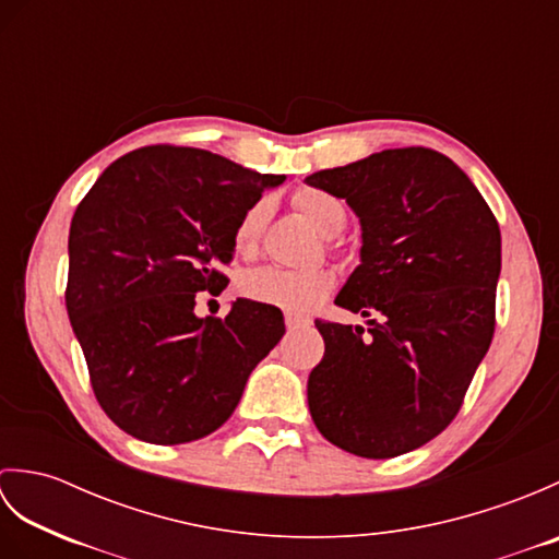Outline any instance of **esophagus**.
I'll return each instance as SVG.
<instances>
[{
	"label": "esophagus",
	"instance_id": "obj_1",
	"mask_svg": "<svg viewBox=\"0 0 559 559\" xmlns=\"http://www.w3.org/2000/svg\"><path fill=\"white\" fill-rule=\"evenodd\" d=\"M286 326H288V331L293 334V331L310 326V322H307V319H300V317H293V314H288V317H286Z\"/></svg>",
	"mask_w": 559,
	"mask_h": 559
}]
</instances>
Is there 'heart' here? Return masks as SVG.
<instances>
[{
    "label": "heart",
    "instance_id": "heart-1",
    "mask_svg": "<svg viewBox=\"0 0 559 559\" xmlns=\"http://www.w3.org/2000/svg\"><path fill=\"white\" fill-rule=\"evenodd\" d=\"M295 206L314 228L334 237L348 223L346 204L331 192L317 187H302L295 194ZM271 218V201L257 199L249 204L233 228V249L240 257H252ZM334 273L329 271H283V269H257L247 273L242 293L249 300L273 305L290 314H305L314 310L326 295L334 290Z\"/></svg>",
    "mask_w": 559,
    "mask_h": 559
}]
</instances>
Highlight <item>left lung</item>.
I'll list each match as a JSON object with an SVG mask.
<instances>
[{"label":"left lung","instance_id":"obj_1","mask_svg":"<svg viewBox=\"0 0 559 559\" xmlns=\"http://www.w3.org/2000/svg\"><path fill=\"white\" fill-rule=\"evenodd\" d=\"M360 218V266L336 305L367 329L317 319L324 358L307 401L331 444L391 459L456 418L495 334L500 225L454 160L386 148L305 180Z\"/></svg>","mask_w":559,"mask_h":559}]
</instances>
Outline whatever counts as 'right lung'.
<instances>
[{
    "label": "right lung",
    "mask_w": 559,
    "mask_h": 559,
    "mask_svg": "<svg viewBox=\"0 0 559 559\" xmlns=\"http://www.w3.org/2000/svg\"><path fill=\"white\" fill-rule=\"evenodd\" d=\"M283 180L204 148L146 146L117 158L76 206L67 312L93 394L127 435L185 444L218 430L286 334L264 302L194 314L197 293L228 286L237 218Z\"/></svg>",
    "instance_id": "obj_1"
}]
</instances>
